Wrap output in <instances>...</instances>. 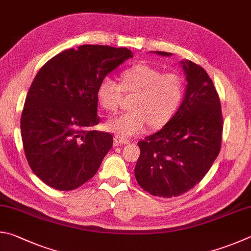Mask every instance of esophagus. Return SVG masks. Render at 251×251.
Masks as SVG:
<instances>
[{
    "mask_svg": "<svg viewBox=\"0 0 251 251\" xmlns=\"http://www.w3.org/2000/svg\"><path fill=\"white\" fill-rule=\"evenodd\" d=\"M114 143H115V145H127V144H129L130 143V140L129 139H127V138H124V137H122V136H118V135H116L115 137H114Z\"/></svg>",
    "mask_w": 251,
    "mask_h": 251,
    "instance_id": "obj_1",
    "label": "esophagus"
}]
</instances>
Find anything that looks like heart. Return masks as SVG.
I'll return each instance as SVG.
<instances>
[{
	"label": "heart",
	"mask_w": 251,
	"mask_h": 251,
	"mask_svg": "<svg viewBox=\"0 0 251 251\" xmlns=\"http://www.w3.org/2000/svg\"><path fill=\"white\" fill-rule=\"evenodd\" d=\"M123 91L136 93L133 111L118 114L106 122L107 129L122 137L166 125L176 115L184 97V80L180 75L162 74L148 65H137L123 72L121 84L111 76H104L97 90L99 104L106 111H116Z\"/></svg>",
	"instance_id": "heart-1"
}]
</instances>
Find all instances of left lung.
I'll list each match as a JSON object with an SVG mask.
<instances>
[{
	"label": "left lung",
	"instance_id": "obj_1",
	"mask_svg": "<svg viewBox=\"0 0 251 251\" xmlns=\"http://www.w3.org/2000/svg\"><path fill=\"white\" fill-rule=\"evenodd\" d=\"M180 65L186 85L179 110L160 130L138 143L136 180L154 197L172 198L188 192L206 175L221 149L223 117L213 82L197 63L181 60Z\"/></svg>",
	"mask_w": 251,
	"mask_h": 251
}]
</instances>
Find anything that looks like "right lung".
<instances>
[{
  "instance_id": "obj_1",
  "label": "right lung",
  "mask_w": 251,
  "mask_h": 251,
  "mask_svg": "<svg viewBox=\"0 0 251 251\" xmlns=\"http://www.w3.org/2000/svg\"><path fill=\"white\" fill-rule=\"evenodd\" d=\"M133 52L83 45L58 53L42 67L27 93L21 118L26 159L40 180L59 191L92 177L113 146L99 124L98 85Z\"/></svg>"
}]
</instances>
